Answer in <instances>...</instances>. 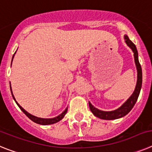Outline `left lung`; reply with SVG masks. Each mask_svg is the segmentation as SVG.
<instances>
[{
	"instance_id": "1",
	"label": "left lung",
	"mask_w": 152,
	"mask_h": 152,
	"mask_svg": "<svg viewBox=\"0 0 152 152\" xmlns=\"http://www.w3.org/2000/svg\"><path fill=\"white\" fill-rule=\"evenodd\" d=\"M125 43H127L130 48L132 50L133 53H134V62H135V65L137 67V71H138V80H137V84L135 89H134L133 94L129 97V99L125 102V103L118 108V109L114 111H111V112H104V111H101L95 108L90 102L89 104V109H90L91 112L93 113L94 115H96L98 118H102V119L105 120H113L116 119V118H122L125 115H127L128 113L132 110L133 106L134 105L135 102H136L137 99L139 96L140 91H141V88H142V67L140 65L139 61H138V51H137L136 47L135 45L132 43V42L129 39L128 36L125 35Z\"/></svg>"
}]
</instances>
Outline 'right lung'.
Wrapping results in <instances>:
<instances>
[{"label": "right lung", "instance_id": "obj_1", "mask_svg": "<svg viewBox=\"0 0 152 152\" xmlns=\"http://www.w3.org/2000/svg\"><path fill=\"white\" fill-rule=\"evenodd\" d=\"M14 56H13V58H14ZM12 60H13V59H12ZM10 91H11V92H12V90H11V86H10ZM12 96H13V98H14V99L15 100V102H16L15 98H14V95H13V92H12ZM16 103L18 104V106H19L20 109L21 110H22V112H23V113H24V114L26 115H27V117H28V118H30V119L32 120L33 122H36V123H37V124H39V125H51V124L56 123V122H59V121H60V120H61L62 118H63V117H64V116H65L66 113V112H67V108H66V109L65 110L63 111V113H61V114L59 115L56 116V117H55V118H38V117H36V116L33 115H31V114H30V113H27V111L24 110V109H23V108L21 107L20 105L19 104H18V102H16Z\"/></svg>", "mask_w": 152, "mask_h": 152}]
</instances>
